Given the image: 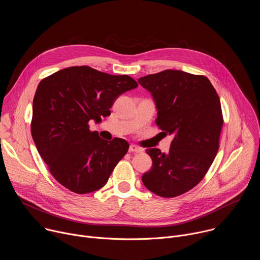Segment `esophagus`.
<instances>
[{"label":"esophagus","mask_w":260,"mask_h":260,"mask_svg":"<svg viewBox=\"0 0 260 260\" xmlns=\"http://www.w3.org/2000/svg\"><path fill=\"white\" fill-rule=\"evenodd\" d=\"M143 150L141 149V148L140 147H138V146H136V145H131L129 146V148H128V152H135V153H140V152H142Z\"/></svg>","instance_id":"1"}]
</instances>
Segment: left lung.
<instances>
[{
    "label": "left lung",
    "instance_id": "left-lung-1",
    "mask_svg": "<svg viewBox=\"0 0 260 260\" xmlns=\"http://www.w3.org/2000/svg\"><path fill=\"white\" fill-rule=\"evenodd\" d=\"M157 109V126L173 141L169 152L147 149L152 168L142 176L146 188L162 198L189 191L203 180L219 149L223 116L210 80L179 70L140 78Z\"/></svg>",
    "mask_w": 260,
    "mask_h": 260
}]
</instances>
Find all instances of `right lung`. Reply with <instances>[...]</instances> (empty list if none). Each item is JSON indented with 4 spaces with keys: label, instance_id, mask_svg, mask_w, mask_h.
Here are the masks:
<instances>
[{
    "label": "right lung",
    "instance_id": "add662e5",
    "mask_svg": "<svg viewBox=\"0 0 260 260\" xmlns=\"http://www.w3.org/2000/svg\"><path fill=\"white\" fill-rule=\"evenodd\" d=\"M137 86L127 75H110L87 66L66 68L41 80L32 101L30 133L62 186L85 194L107 183L129 145L120 138H100L88 122H100L120 94Z\"/></svg>",
    "mask_w": 260,
    "mask_h": 260
}]
</instances>
